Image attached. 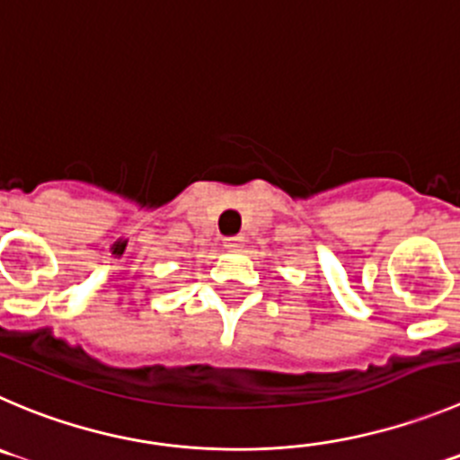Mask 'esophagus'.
I'll return each mask as SVG.
<instances>
[{
  "mask_svg": "<svg viewBox=\"0 0 460 460\" xmlns=\"http://www.w3.org/2000/svg\"><path fill=\"white\" fill-rule=\"evenodd\" d=\"M223 246L226 248H230V251H237V248H242L243 246V237H226L223 239Z\"/></svg>",
  "mask_w": 460,
  "mask_h": 460,
  "instance_id": "esophagus-1",
  "label": "esophagus"
}]
</instances>
